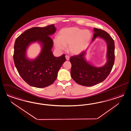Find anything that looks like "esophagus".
Here are the masks:
<instances>
[{
	"mask_svg": "<svg viewBox=\"0 0 131 131\" xmlns=\"http://www.w3.org/2000/svg\"><path fill=\"white\" fill-rule=\"evenodd\" d=\"M65 58H66V59L67 60H70V57L69 56H65Z\"/></svg>",
	"mask_w": 131,
	"mask_h": 131,
	"instance_id": "obj_1",
	"label": "esophagus"
}]
</instances>
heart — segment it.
Listing matches in <instances>:
<instances>
[{
	"mask_svg": "<svg viewBox=\"0 0 131 131\" xmlns=\"http://www.w3.org/2000/svg\"><path fill=\"white\" fill-rule=\"evenodd\" d=\"M91 37V33L89 30L71 27L60 30L58 39H55L54 43L57 50H63L64 47L68 46V52L72 55H76L83 51Z\"/></svg>",
	"mask_w": 131,
	"mask_h": 131,
	"instance_id": "1",
	"label": "heart"
}]
</instances>
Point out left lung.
<instances>
[{
  "instance_id": "left-lung-1",
  "label": "left lung",
  "mask_w": 131,
  "mask_h": 131,
  "mask_svg": "<svg viewBox=\"0 0 131 131\" xmlns=\"http://www.w3.org/2000/svg\"><path fill=\"white\" fill-rule=\"evenodd\" d=\"M92 40L94 41L97 37L104 40L107 45L106 64L102 67H97L89 63L85 60L86 50L78 55L71 56V75L76 83L85 86H91L102 82L110 73L115 60V45L114 40L110 35L101 29L95 28Z\"/></svg>"
}]
</instances>
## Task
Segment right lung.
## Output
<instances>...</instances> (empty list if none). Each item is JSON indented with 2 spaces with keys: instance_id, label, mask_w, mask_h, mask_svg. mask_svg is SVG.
<instances>
[{
  "instance_id": "right-lung-1",
  "label": "right lung",
  "mask_w": 131,
  "mask_h": 131,
  "mask_svg": "<svg viewBox=\"0 0 131 131\" xmlns=\"http://www.w3.org/2000/svg\"><path fill=\"white\" fill-rule=\"evenodd\" d=\"M56 31L54 24L32 27L24 32L15 40L13 54L15 67L21 77L32 86L44 88L53 83L66 61L64 54L55 57L52 53L53 42L49 36ZM36 41L41 44V51L35 59L30 60L26 56L27 49Z\"/></svg>"
}]
</instances>
